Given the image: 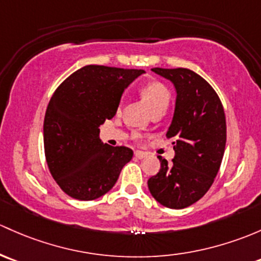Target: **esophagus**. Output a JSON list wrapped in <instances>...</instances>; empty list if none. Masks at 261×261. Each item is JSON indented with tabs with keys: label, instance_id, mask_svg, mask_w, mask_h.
Wrapping results in <instances>:
<instances>
[{
	"label": "esophagus",
	"instance_id": "esophagus-1",
	"mask_svg": "<svg viewBox=\"0 0 261 261\" xmlns=\"http://www.w3.org/2000/svg\"><path fill=\"white\" fill-rule=\"evenodd\" d=\"M146 155H147L146 152L140 151V150H138V151H135V156H136V158H138V159H144Z\"/></svg>",
	"mask_w": 261,
	"mask_h": 261
}]
</instances>
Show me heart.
I'll list each match as a JSON object with an SVG mask.
<instances>
[{"instance_id": "obj_1", "label": "heart", "mask_w": 261, "mask_h": 261, "mask_svg": "<svg viewBox=\"0 0 261 261\" xmlns=\"http://www.w3.org/2000/svg\"><path fill=\"white\" fill-rule=\"evenodd\" d=\"M142 97L145 98L151 110H155L160 106L169 105L170 92L164 84L159 81H150L145 84L141 89Z\"/></svg>"}]
</instances>
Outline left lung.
Returning <instances> with one entry per match:
<instances>
[{
  "label": "left lung",
  "instance_id": "8db88e82",
  "mask_svg": "<svg viewBox=\"0 0 261 261\" xmlns=\"http://www.w3.org/2000/svg\"><path fill=\"white\" fill-rule=\"evenodd\" d=\"M175 85L176 106L167 138L174 139L172 163L159 156L161 167L147 180L156 201L184 209L201 199L220 169L226 144V120L215 90L189 68H152Z\"/></svg>",
  "mask_w": 261,
  "mask_h": 261
}]
</instances>
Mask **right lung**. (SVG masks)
<instances>
[{
  "mask_svg": "<svg viewBox=\"0 0 261 261\" xmlns=\"http://www.w3.org/2000/svg\"><path fill=\"white\" fill-rule=\"evenodd\" d=\"M144 70L87 65L52 95L43 121V146L52 177L68 196L95 200L116 184L133 159L126 146L102 144L98 126L116 114L127 85Z\"/></svg>",
  "mask_w": 261,
  "mask_h": 261,
  "instance_id": "add662e5",
  "label": "right lung"
}]
</instances>
